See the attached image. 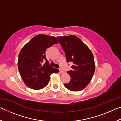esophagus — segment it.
I'll return each mask as SVG.
<instances>
[{
    "mask_svg": "<svg viewBox=\"0 0 121 121\" xmlns=\"http://www.w3.org/2000/svg\"><path fill=\"white\" fill-rule=\"evenodd\" d=\"M59 71H60V73H63L64 72H63V70L61 68H60L59 69Z\"/></svg>",
    "mask_w": 121,
    "mask_h": 121,
    "instance_id": "1",
    "label": "esophagus"
}]
</instances>
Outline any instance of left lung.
Returning <instances> with one entry per match:
<instances>
[{
  "label": "left lung",
  "mask_w": 121,
  "mask_h": 121,
  "mask_svg": "<svg viewBox=\"0 0 121 121\" xmlns=\"http://www.w3.org/2000/svg\"><path fill=\"white\" fill-rule=\"evenodd\" d=\"M65 53L67 62L73 63L72 70L67 73L71 77L64 84L71 91H79L89 84L95 70L93 55L90 48L75 35L57 37Z\"/></svg>",
  "instance_id": "left-lung-1"
}]
</instances>
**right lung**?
<instances>
[{
    "mask_svg": "<svg viewBox=\"0 0 121 121\" xmlns=\"http://www.w3.org/2000/svg\"><path fill=\"white\" fill-rule=\"evenodd\" d=\"M58 43L55 37L40 34L34 37L22 48L17 66L27 86L34 90L42 89L48 84L52 73H59V69L50 66L45 56L46 49ZM44 60L46 62L43 65Z\"/></svg>",
    "mask_w": 121,
    "mask_h": 121,
    "instance_id": "right-lung-1",
    "label": "right lung"
}]
</instances>
